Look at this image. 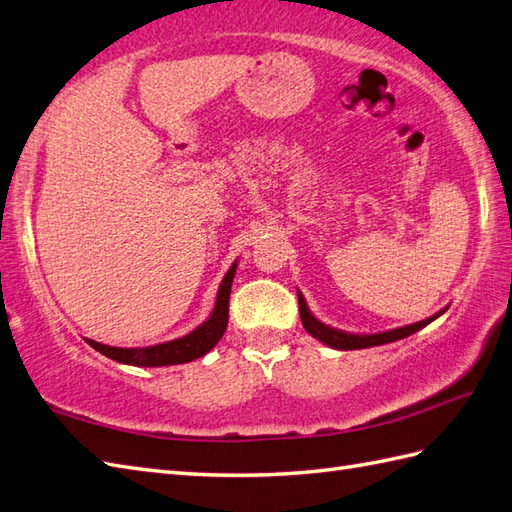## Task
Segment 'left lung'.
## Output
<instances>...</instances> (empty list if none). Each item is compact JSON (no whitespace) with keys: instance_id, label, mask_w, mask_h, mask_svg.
<instances>
[{"instance_id":"left-lung-1","label":"left lung","mask_w":512,"mask_h":512,"mask_svg":"<svg viewBox=\"0 0 512 512\" xmlns=\"http://www.w3.org/2000/svg\"><path fill=\"white\" fill-rule=\"evenodd\" d=\"M299 312H301V323L305 327V331L310 336H314L316 340H320L323 344L331 349H338V351H355V349H368V347H377V344H388V342H395L401 340L406 336H412L414 331L423 329L425 325H430L432 320H436L441 314L447 312L441 310L438 314L419 320V323H412L406 327H397V329H388V331H379V334H349V331H342V329H334L325 323H320V320L310 312V307H307L303 294L299 292Z\"/></svg>"}]
</instances>
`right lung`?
<instances>
[{"mask_svg": "<svg viewBox=\"0 0 512 512\" xmlns=\"http://www.w3.org/2000/svg\"><path fill=\"white\" fill-rule=\"evenodd\" d=\"M235 268L237 261H233V266L227 270L224 275L218 296H216V307L209 314L205 323L198 325L194 331H189L183 338H176L170 342H161V344H152V347H137V349H122V347H109V344L87 340L95 351H100L106 358H111L120 364H130V366H172V364H185L192 362L196 358H202V355L209 353L213 347H216L218 340L224 336L229 323V296H231V285L235 277Z\"/></svg>", "mask_w": 512, "mask_h": 512, "instance_id": "1", "label": "right lung"}]
</instances>
